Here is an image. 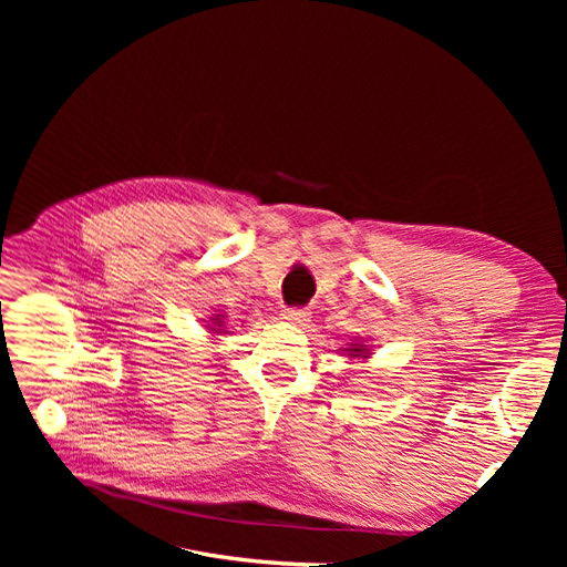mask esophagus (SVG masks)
I'll return each instance as SVG.
<instances>
[{
    "mask_svg": "<svg viewBox=\"0 0 567 567\" xmlns=\"http://www.w3.org/2000/svg\"><path fill=\"white\" fill-rule=\"evenodd\" d=\"M281 319L290 321V323H305V321H310V312H307L305 307H286V310L281 312Z\"/></svg>",
    "mask_w": 567,
    "mask_h": 567,
    "instance_id": "esophagus-1",
    "label": "esophagus"
}]
</instances>
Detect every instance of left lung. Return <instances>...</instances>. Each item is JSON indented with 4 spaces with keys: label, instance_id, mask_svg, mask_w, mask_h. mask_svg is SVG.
<instances>
[{
    "label": "left lung",
    "instance_id": "8db88e82",
    "mask_svg": "<svg viewBox=\"0 0 567 567\" xmlns=\"http://www.w3.org/2000/svg\"><path fill=\"white\" fill-rule=\"evenodd\" d=\"M362 348H364V346H359V348H350V352H354V354H357V352H362Z\"/></svg>",
    "mask_w": 567,
    "mask_h": 567
}]
</instances>
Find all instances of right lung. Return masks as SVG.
Wrapping results in <instances>:
<instances>
[{
    "instance_id": "obj_1",
    "label": "right lung",
    "mask_w": 567,
    "mask_h": 567,
    "mask_svg": "<svg viewBox=\"0 0 567 567\" xmlns=\"http://www.w3.org/2000/svg\"><path fill=\"white\" fill-rule=\"evenodd\" d=\"M217 321H219V319H217Z\"/></svg>"
}]
</instances>
